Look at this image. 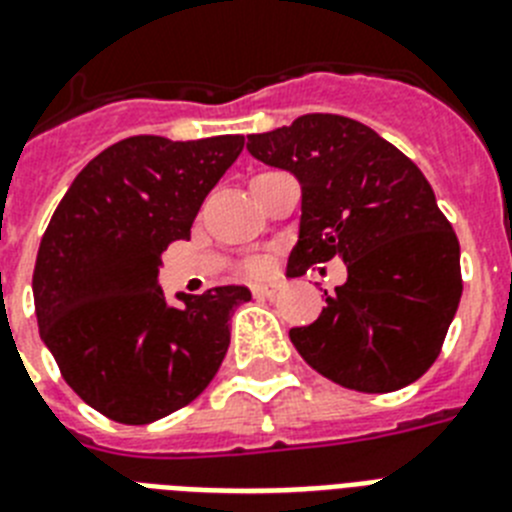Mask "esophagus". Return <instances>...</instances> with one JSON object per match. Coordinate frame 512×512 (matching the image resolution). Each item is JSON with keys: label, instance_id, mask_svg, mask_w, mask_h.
<instances>
[{"label": "esophagus", "instance_id": "obj_1", "mask_svg": "<svg viewBox=\"0 0 512 512\" xmlns=\"http://www.w3.org/2000/svg\"><path fill=\"white\" fill-rule=\"evenodd\" d=\"M281 291V283H255L252 286V294L260 296V299H270V296H276Z\"/></svg>", "mask_w": 512, "mask_h": 512}]
</instances>
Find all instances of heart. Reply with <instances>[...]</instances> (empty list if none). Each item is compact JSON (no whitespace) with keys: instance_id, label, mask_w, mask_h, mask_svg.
Instances as JSON below:
<instances>
[{"instance_id":"obj_1","label":"heart","mask_w":512,"mask_h":512,"mask_svg":"<svg viewBox=\"0 0 512 512\" xmlns=\"http://www.w3.org/2000/svg\"><path fill=\"white\" fill-rule=\"evenodd\" d=\"M249 270H252V273H263L265 263L263 260H255V263H249Z\"/></svg>"}]
</instances>
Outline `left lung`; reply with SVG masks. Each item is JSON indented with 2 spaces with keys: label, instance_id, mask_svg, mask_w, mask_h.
Returning a JSON list of instances; mask_svg holds the SVG:
<instances>
[{
  "label": "left lung",
  "instance_id": "1",
  "mask_svg": "<svg viewBox=\"0 0 512 512\" xmlns=\"http://www.w3.org/2000/svg\"><path fill=\"white\" fill-rule=\"evenodd\" d=\"M257 161L302 184L289 276L341 257L349 270L312 325L289 336L322 377L359 393H393L427 372L461 302V247L427 176L367 124L304 114L249 135Z\"/></svg>",
  "mask_w": 512,
  "mask_h": 512
}]
</instances>
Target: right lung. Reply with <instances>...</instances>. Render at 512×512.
Listing matches in <instances>:
<instances>
[{
    "label": "right lung",
    "mask_w": 512,
    "mask_h": 512,
    "mask_svg": "<svg viewBox=\"0 0 512 512\" xmlns=\"http://www.w3.org/2000/svg\"><path fill=\"white\" fill-rule=\"evenodd\" d=\"M244 148L242 135L119 140L75 176L38 247L33 302L64 382L119 424H150L208 388L247 286L179 294L158 268Z\"/></svg>",
    "instance_id": "obj_1"
}]
</instances>
